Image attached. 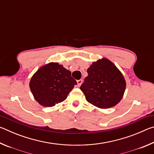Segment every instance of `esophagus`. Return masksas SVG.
Listing matches in <instances>:
<instances>
[{"label":"esophagus","mask_w":154,"mask_h":154,"mask_svg":"<svg viewBox=\"0 0 154 154\" xmlns=\"http://www.w3.org/2000/svg\"><path fill=\"white\" fill-rule=\"evenodd\" d=\"M82 82H83V80L82 79H79L78 80L77 83V87H80L81 85L82 84Z\"/></svg>","instance_id":"obj_1"}]
</instances>
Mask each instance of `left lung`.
<instances>
[{"instance_id": "8db88e82", "label": "left lung", "mask_w": 154, "mask_h": 154, "mask_svg": "<svg viewBox=\"0 0 154 154\" xmlns=\"http://www.w3.org/2000/svg\"><path fill=\"white\" fill-rule=\"evenodd\" d=\"M87 71L88 75L80 89L88 103L100 109H109L120 102L126 83L113 62L103 58L94 62Z\"/></svg>"}]
</instances>
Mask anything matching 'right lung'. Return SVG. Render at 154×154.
<instances>
[{"instance_id":"1","label":"right lung","mask_w":154,"mask_h":154,"mask_svg":"<svg viewBox=\"0 0 154 154\" xmlns=\"http://www.w3.org/2000/svg\"><path fill=\"white\" fill-rule=\"evenodd\" d=\"M76 84L71 71L58 62H49L32 75L29 86L35 100L50 107L64 101Z\"/></svg>"}]
</instances>
